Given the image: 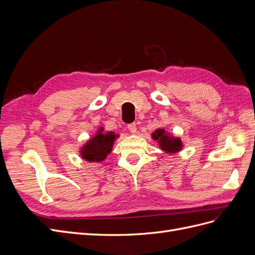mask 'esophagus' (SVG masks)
<instances>
[{"instance_id": "obj_1", "label": "esophagus", "mask_w": 255, "mask_h": 255, "mask_svg": "<svg viewBox=\"0 0 255 255\" xmlns=\"http://www.w3.org/2000/svg\"><path fill=\"white\" fill-rule=\"evenodd\" d=\"M128 130L132 134H135L137 132V127H136V123H129V125L128 126Z\"/></svg>"}]
</instances>
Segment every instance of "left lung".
<instances>
[{
	"label": "left lung",
	"mask_w": 255,
	"mask_h": 255,
	"mask_svg": "<svg viewBox=\"0 0 255 255\" xmlns=\"http://www.w3.org/2000/svg\"><path fill=\"white\" fill-rule=\"evenodd\" d=\"M154 140H158V144L161 148L168 153H175L179 152L182 149V141L179 138H173L166 134L164 128L156 129L155 133L152 134Z\"/></svg>",
	"instance_id": "8db88e82"
}]
</instances>
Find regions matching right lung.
Instances as JSON below:
<instances>
[{
    "mask_svg": "<svg viewBox=\"0 0 255 255\" xmlns=\"http://www.w3.org/2000/svg\"><path fill=\"white\" fill-rule=\"evenodd\" d=\"M116 135L113 132L103 133V128H101L95 137H92L81 150V155L84 159L88 161H102L110 154L113 149V144L116 139Z\"/></svg>",
    "mask_w": 255,
    "mask_h": 255,
    "instance_id": "1",
    "label": "right lung"
}]
</instances>
